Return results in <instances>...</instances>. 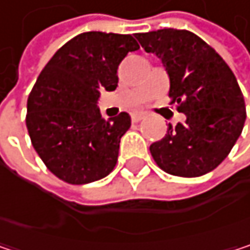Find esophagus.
Returning <instances> with one entry per match:
<instances>
[{
  "label": "esophagus",
  "instance_id": "esophagus-1",
  "mask_svg": "<svg viewBox=\"0 0 250 250\" xmlns=\"http://www.w3.org/2000/svg\"><path fill=\"white\" fill-rule=\"evenodd\" d=\"M145 117H146V114H145V113H133V114H131V120H133L134 123H137V122L143 120Z\"/></svg>",
  "mask_w": 250,
  "mask_h": 250
}]
</instances>
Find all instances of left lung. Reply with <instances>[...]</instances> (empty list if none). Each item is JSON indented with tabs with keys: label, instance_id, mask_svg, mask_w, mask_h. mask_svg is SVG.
Listing matches in <instances>:
<instances>
[{
	"label": "left lung",
	"instance_id": "left-lung-1",
	"mask_svg": "<svg viewBox=\"0 0 250 250\" xmlns=\"http://www.w3.org/2000/svg\"><path fill=\"white\" fill-rule=\"evenodd\" d=\"M147 53L156 55L169 76L171 104L187 120L169 125L150 145L161 169L176 176H201L230 153L246 120L243 94L223 58L188 30L136 33Z\"/></svg>",
	"mask_w": 250,
	"mask_h": 250
}]
</instances>
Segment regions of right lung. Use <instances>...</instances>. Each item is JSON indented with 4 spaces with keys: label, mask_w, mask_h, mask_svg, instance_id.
Here are the masks:
<instances>
[{
    "label": "right lung",
    "mask_w": 250,
    "mask_h": 250,
    "mask_svg": "<svg viewBox=\"0 0 250 250\" xmlns=\"http://www.w3.org/2000/svg\"><path fill=\"white\" fill-rule=\"evenodd\" d=\"M139 49L130 34L86 31L65 43L37 78L28 100L25 125L40 159L59 179L82 185L110 174L130 116L101 119V91H114L117 69Z\"/></svg>",
    "instance_id": "add662e5"
}]
</instances>
